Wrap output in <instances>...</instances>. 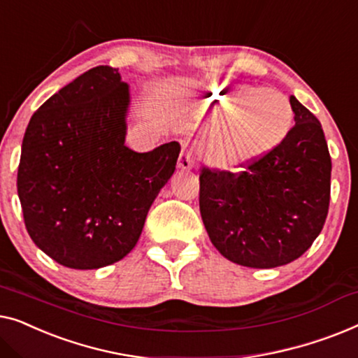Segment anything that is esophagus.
<instances>
[{
	"label": "esophagus",
	"instance_id": "34e87169",
	"mask_svg": "<svg viewBox=\"0 0 358 358\" xmlns=\"http://www.w3.org/2000/svg\"><path fill=\"white\" fill-rule=\"evenodd\" d=\"M177 167L180 169V170H189L191 167H193V157H191V154H188V152H181L180 154V157H178V164H177Z\"/></svg>",
	"mask_w": 358,
	"mask_h": 358
}]
</instances>
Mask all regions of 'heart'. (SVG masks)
I'll list each match as a JSON object with an SVG mask.
<instances>
[{"mask_svg": "<svg viewBox=\"0 0 358 358\" xmlns=\"http://www.w3.org/2000/svg\"><path fill=\"white\" fill-rule=\"evenodd\" d=\"M199 107L210 115L206 157L217 169L236 170L258 162L284 143L294 124L289 99L275 89H238L213 84L198 97Z\"/></svg>", "mask_w": 358, "mask_h": 358, "instance_id": "obj_1", "label": "heart"}]
</instances>
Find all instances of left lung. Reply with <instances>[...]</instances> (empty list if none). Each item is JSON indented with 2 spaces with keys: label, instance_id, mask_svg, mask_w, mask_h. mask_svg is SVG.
<instances>
[{
  "label": "left lung",
  "instance_id": "1",
  "mask_svg": "<svg viewBox=\"0 0 358 358\" xmlns=\"http://www.w3.org/2000/svg\"><path fill=\"white\" fill-rule=\"evenodd\" d=\"M295 127L273 152L238 175L203 169L199 210L213 245L246 268L300 258L323 230L331 157L318 118L290 97Z\"/></svg>",
  "mask_w": 358,
  "mask_h": 358
}]
</instances>
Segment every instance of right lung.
<instances>
[{
  "mask_svg": "<svg viewBox=\"0 0 358 358\" xmlns=\"http://www.w3.org/2000/svg\"><path fill=\"white\" fill-rule=\"evenodd\" d=\"M131 97L118 69L97 66L53 94L22 139L17 194L30 238L71 269H99L138 243L180 144H124Z\"/></svg>",
  "mask_w": 358,
  "mask_h": 358,
  "instance_id": "right-lung-1",
  "label": "right lung"
}]
</instances>
